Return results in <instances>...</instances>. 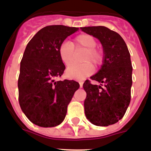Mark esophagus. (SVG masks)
I'll return each mask as SVG.
<instances>
[{"label": "esophagus", "mask_w": 151, "mask_h": 151, "mask_svg": "<svg viewBox=\"0 0 151 151\" xmlns=\"http://www.w3.org/2000/svg\"><path fill=\"white\" fill-rule=\"evenodd\" d=\"M79 85H80V88H82V86H83V82H79Z\"/></svg>", "instance_id": "34e87169"}]
</instances>
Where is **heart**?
Instances as JSON below:
<instances>
[{
  "label": "heart",
  "instance_id": "b5f03b06",
  "mask_svg": "<svg viewBox=\"0 0 151 151\" xmlns=\"http://www.w3.org/2000/svg\"><path fill=\"white\" fill-rule=\"evenodd\" d=\"M97 41L94 36L89 34H81L77 35L73 39L72 43L64 41L59 47V56L61 61L66 66L74 61L76 51L80 50H86L83 57V61L86 63L76 64L73 63L68 66L66 69V76L72 79L82 80L89 76L94 73V66H99L104 61V53L96 46Z\"/></svg>",
  "mask_w": 151,
  "mask_h": 151
}]
</instances>
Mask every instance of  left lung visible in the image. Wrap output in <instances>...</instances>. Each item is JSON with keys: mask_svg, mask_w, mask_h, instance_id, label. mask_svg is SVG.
<instances>
[{"mask_svg": "<svg viewBox=\"0 0 151 151\" xmlns=\"http://www.w3.org/2000/svg\"><path fill=\"white\" fill-rule=\"evenodd\" d=\"M98 38L104 48L101 69L91 77L101 85L89 80L83 84L87 96L85 100L86 118L95 125L108 126L120 120L131 101L132 66L127 45L117 32L105 26L80 28Z\"/></svg>", "mask_w": 151, "mask_h": 151, "instance_id": "left-lung-1", "label": "left lung"}]
</instances>
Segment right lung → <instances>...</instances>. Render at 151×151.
Returning <instances> with one entry per match:
<instances>
[{
	"label": "right lung",
	"instance_id": "add662e5",
	"mask_svg": "<svg viewBox=\"0 0 151 151\" xmlns=\"http://www.w3.org/2000/svg\"><path fill=\"white\" fill-rule=\"evenodd\" d=\"M78 29L63 25L44 27L29 41L24 51L18 78L19 103L27 118L38 126L60 125L79 88L73 80L54 81L66 69L60 58V46Z\"/></svg>",
	"mask_w": 151,
	"mask_h": 151
}]
</instances>
